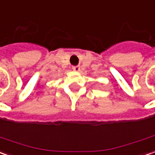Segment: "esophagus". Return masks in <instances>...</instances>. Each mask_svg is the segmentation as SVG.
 Returning a JSON list of instances; mask_svg holds the SVG:
<instances>
[{"mask_svg":"<svg viewBox=\"0 0 155 155\" xmlns=\"http://www.w3.org/2000/svg\"><path fill=\"white\" fill-rule=\"evenodd\" d=\"M72 70L74 71H79L80 67L78 65H74V66H72Z\"/></svg>","mask_w":155,"mask_h":155,"instance_id":"obj_1","label":"esophagus"}]
</instances>
